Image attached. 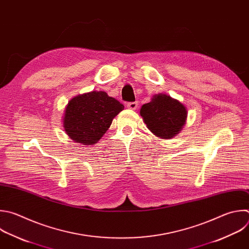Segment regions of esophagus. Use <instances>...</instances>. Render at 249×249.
Returning a JSON list of instances; mask_svg holds the SVG:
<instances>
[{"instance_id": "obj_1", "label": "esophagus", "mask_w": 249, "mask_h": 249, "mask_svg": "<svg viewBox=\"0 0 249 249\" xmlns=\"http://www.w3.org/2000/svg\"><path fill=\"white\" fill-rule=\"evenodd\" d=\"M127 107L130 109H137L138 108V103L137 102H131V103H127Z\"/></svg>"}]
</instances>
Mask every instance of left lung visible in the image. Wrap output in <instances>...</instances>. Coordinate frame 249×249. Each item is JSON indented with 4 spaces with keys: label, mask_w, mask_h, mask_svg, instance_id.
<instances>
[{
    "label": "left lung",
    "mask_w": 249,
    "mask_h": 249,
    "mask_svg": "<svg viewBox=\"0 0 249 249\" xmlns=\"http://www.w3.org/2000/svg\"><path fill=\"white\" fill-rule=\"evenodd\" d=\"M147 128L157 137L170 139L182 130L187 118L186 107L166 95H156L140 111Z\"/></svg>",
    "instance_id": "left-lung-1"
}]
</instances>
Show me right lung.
<instances>
[{
  "mask_svg": "<svg viewBox=\"0 0 249 249\" xmlns=\"http://www.w3.org/2000/svg\"><path fill=\"white\" fill-rule=\"evenodd\" d=\"M124 108L106 92H91L73 98L65 108L63 127L66 134L83 144H95Z\"/></svg>",
  "mask_w": 249,
  "mask_h": 249,
  "instance_id": "add662e5",
  "label": "right lung"
}]
</instances>
